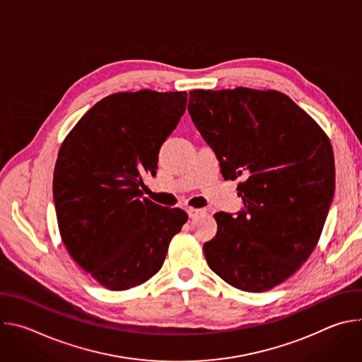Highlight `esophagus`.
I'll return each mask as SVG.
<instances>
[{
	"mask_svg": "<svg viewBox=\"0 0 362 362\" xmlns=\"http://www.w3.org/2000/svg\"><path fill=\"white\" fill-rule=\"evenodd\" d=\"M202 214H203L202 209H193V208H189V209H187V215H189L190 219H194V218H197V216L202 215Z\"/></svg>",
	"mask_w": 362,
	"mask_h": 362,
	"instance_id": "esophagus-1",
	"label": "esophagus"
}]
</instances>
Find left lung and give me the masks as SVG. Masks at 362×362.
Instances as JSON below:
<instances>
[{
	"label": "left lung",
	"instance_id": "8db88e82",
	"mask_svg": "<svg viewBox=\"0 0 362 362\" xmlns=\"http://www.w3.org/2000/svg\"><path fill=\"white\" fill-rule=\"evenodd\" d=\"M187 110L223 179H245L236 218L215 214L218 232L203 245L206 262L240 291H269L320 240L335 192L331 143L311 116L274 90H193Z\"/></svg>",
	"mask_w": 362,
	"mask_h": 362
}]
</instances>
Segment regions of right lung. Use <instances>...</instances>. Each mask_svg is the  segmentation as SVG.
Segmentation results:
<instances>
[{"label":"right lung","instance_id":"1","mask_svg":"<svg viewBox=\"0 0 362 362\" xmlns=\"http://www.w3.org/2000/svg\"><path fill=\"white\" fill-rule=\"evenodd\" d=\"M186 91L140 90L100 100L63 141L53 177L62 239L70 256L110 291L134 288L162 268L182 209L143 199L141 176L185 115Z\"/></svg>","mask_w":362,"mask_h":362}]
</instances>
